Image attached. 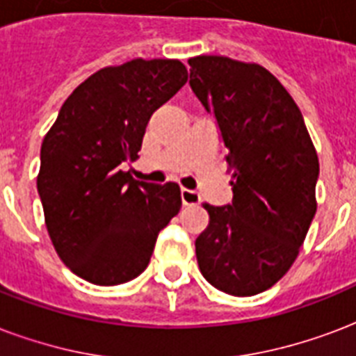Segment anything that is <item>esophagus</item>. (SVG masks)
<instances>
[{
    "instance_id": "esophagus-1",
    "label": "esophagus",
    "mask_w": 356,
    "mask_h": 356,
    "mask_svg": "<svg viewBox=\"0 0 356 356\" xmlns=\"http://www.w3.org/2000/svg\"><path fill=\"white\" fill-rule=\"evenodd\" d=\"M181 200H183V205H200L201 203V197L200 194L195 192V190H188V188H183L181 190Z\"/></svg>"
}]
</instances>
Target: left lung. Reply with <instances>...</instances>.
I'll return each instance as SVG.
<instances>
[{
    "label": "left lung",
    "mask_w": 356,
    "mask_h": 356,
    "mask_svg": "<svg viewBox=\"0 0 356 356\" xmlns=\"http://www.w3.org/2000/svg\"><path fill=\"white\" fill-rule=\"evenodd\" d=\"M190 86L216 120L233 168V203L212 207L195 257L212 286L238 298L271 288L309 233L320 162L303 114L259 64L188 58Z\"/></svg>",
    "instance_id": "left-lung-1"
}]
</instances>
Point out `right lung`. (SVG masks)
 Masks as SVG:
<instances>
[{
    "mask_svg": "<svg viewBox=\"0 0 356 356\" xmlns=\"http://www.w3.org/2000/svg\"><path fill=\"white\" fill-rule=\"evenodd\" d=\"M188 79L183 63L134 58L81 83L44 136L36 188L49 238L81 279L114 286L147 268L156 236L181 211L177 183L134 181L151 114Z\"/></svg>",
    "mask_w": 356,
    "mask_h": 356,
    "instance_id": "add662e5",
    "label": "right lung"
}]
</instances>
